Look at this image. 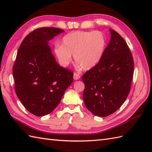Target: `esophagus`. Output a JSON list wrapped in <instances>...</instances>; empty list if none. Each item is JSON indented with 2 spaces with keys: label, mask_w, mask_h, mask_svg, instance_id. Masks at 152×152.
Instances as JSON below:
<instances>
[{
  "label": "esophagus",
  "mask_w": 152,
  "mask_h": 152,
  "mask_svg": "<svg viewBox=\"0 0 152 152\" xmlns=\"http://www.w3.org/2000/svg\"><path fill=\"white\" fill-rule=\"evenodd\" d=\"M73 77H74V79L75 80H79L80 78V74L79 73H76L75 72L74 74L73 75Z\"/></svg>",
  "instance_id": "1"
}]
</instances>
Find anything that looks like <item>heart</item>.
I'll list each match as a JSON object with an SVG mask.
<instances>
[{"label":"heart","instance_id":"heart-1","mask_svg":"<svg viewBox=\"0 0 152 152\" xmlns=\"http://www.w3.org/2000/svg\"><path fill=\"white\" fill-rule=\"evenodd\" d=\"M106 45V38L101 32L76 31L63 37L61 46L55 48V53L63 65L70 62L73 55L83 69L89 70L101 59Z\"/></svg>","mask_w":152,"mask_h":152}]
</instances>
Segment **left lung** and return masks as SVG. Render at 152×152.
<instances>
[{"label": "left lung", "instance_id": "left-lung-1", "mask_svg": "<svg viewBox=\"0 0 152 152\" xmlns=\"http://www.w3.org/2000/svg\"><path fill=\"white\" fill-rule=\"evenodd\" d=\"M111 39L99 63L82 76L83 99L93 114L106 117L121 107L131 90L134 61L127 42L110 29Z\"/></svg>", "mask_w": 152, "mask_h": 152}]
</instances>
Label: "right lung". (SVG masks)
Wrapping results in <instances>:
<instances>
[{
	"instance_id": "right-lung-1",
	"label": "right lung",
	"mask_w": 152,
	"mask_h": 152,
	"mask_svg": "<svg viewBox=\"0 0 152 152\" xmlns=\"http://www.w3.org/2000/svg\"><path fill=\"white\" fill-rule=\"evenodd\" d=\"M63 30L40 27L22 41L13 66L15 91L27 110L37 116L49 114L59 104L73 82V72L61 66L48 41Z\"/></svg>"
}]
</instances>
